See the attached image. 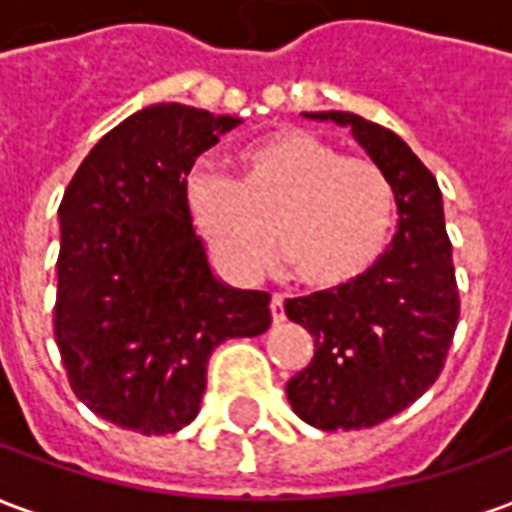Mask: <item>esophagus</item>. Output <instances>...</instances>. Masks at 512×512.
Instances as JSON below:
<instances>
[{"label": "esophagus", "mask_w": 512, "mask_h": 512, "mask_svg": "<svg viewBox=\"0 0 512 512\" xmlns=\"http://www.w3.org/2000/svg\"><path fill=\"white\" fill-rule=\"evenodd\" d=\"M271 321L274 323L285 321V296H279V293L271 299Z\"/></svg>", "instance_id": "esophagus-1"}]
</instances>
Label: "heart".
Listing matches in <instances>:
<instances>
[{
    "mask_svg": "<svg viewBox=\"0 0 512 512\" xmlns=\"http://www.w3.org/2000/svg\"><path fill=\"white\" fill-rule=\"evenodd\" d=\"M186 213L227 277L249 279L279 252L310 290L351 285L376 266L395 219V191L370 158L343 156L304 128L246 147L238 178L194 169Z\"/></svg>",
    "mask_w": 512,
    "mask_h": 512,
    "instance_id": "1",
    "label": "heart"
}]
</instances>
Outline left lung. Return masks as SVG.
<instances>
[{"mask_svg":"<svg viewBox=\"0 0 512 512\" xmlns=\"http://www.w3.org/2000/svg\"><path fill=\"white\" fill-rule=\"evenodd\" d=\"M304 117L351 128L392 183L400 219L389 249L356 282L285 301L290 321L315 340L312 362L290 378L285 392L307 425L373 428L428 392L458 326L461 299L441 191L389 128L351 112Z\"/></svg>","mask_w":512,"mask_h":512,"instance_id":"8db88e82","label":"left lung"}]
</instances>
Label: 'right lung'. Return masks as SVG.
<instances>
[{
	"instance_id": "add662e5",
	"label": "right lung",
	"mask_w": 512,
	"mask_h": 512,
	"mask_svg": "<svg viewBox=\"0 0 512 512\" xmlns=\"http://www.w3.org/2000/svg\"><path fill=\"white\" fill-rule=\"evenodd\" d=\"M241 117L153 104L90 150L60 202L54 337L84 406L164 436L200 414L213 348L271 326V296L213 277L186 175Z\"/></svg>"
}]
</instances>
